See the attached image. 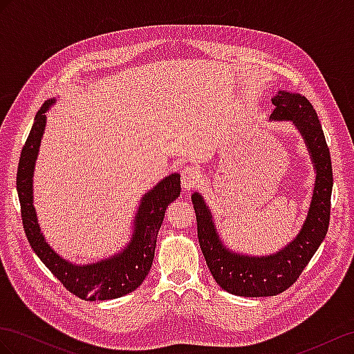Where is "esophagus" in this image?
<instances>
[{"mask_svg":"<svg viewBox=\"0 0 354 354\" xmlns=\"http://www.w3.org/2000/svg\"><path fill=\"white\" fill-rule=\"evenodd\" d=\"M201 178H202L201 171H198L196 167L188 166L183 170V174H180V184H183V188L185 189V192H189V189L196 188Z\"/></svg>","mask_w":354,"mask_h":354,"instance_id":"esophagus-1","label":"esophagus"}]
</instances>
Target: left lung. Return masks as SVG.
Instances as JSON below:
<instances>
[{
    "label": "left lung",
    "mask_w": 354,
    "mask_h": 354,
    "mask_svg": "<svg viewBox=\"0 0 354 354\" xmlns=\"http://www.w3.org/2000/svg\"><path fill=\"white\" fill-rule=\"evenodd\" d=\"M275 109L272 121H292L301 131L315 169V184L306 220L297 236L275 254L252 257L238 254L224 247L209 207L194 193L192 201L197 220V238L214 279L225 292L245 297L275 296L283 293L310 263L326 238L330 218L333 185L332 161L322 124L310 100L299 93L278 91L272 98Z\"/></svg>",
    "instance_id": "left-lung-1"
}]
</instances>
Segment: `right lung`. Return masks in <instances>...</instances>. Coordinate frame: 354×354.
Returning a JSON list of instances; mask_svg holds the SVG:
<instances>
[{
  "mask_svg": "<svg viewBox=\"0 0 354 354\" xmlns=\"http://www.w3.org/2000/svg\"><path fill=\"white\" fill-rule=\"evenodd\" d=\"M53 103H55L53 98L44 102L35 115L17 166L16 188L21 202L25 234L35 254L70 293L85 301L121 297L138 288L149 274L153 252H156L157 234L165 220L166 207L180 194V176L178 174L166 176L142 197L138 214L134 216L133 238L121 252L111 259L100 260L97 263L84 266L70 263L59 257L44 241L32 205V171L46 125L44 113Z\"/></svg>",
  "mask_w": 354,
  "mask_h": 354,
  "instance_id": "add662e5",
  "label": "right lung"
}]
</instances>
